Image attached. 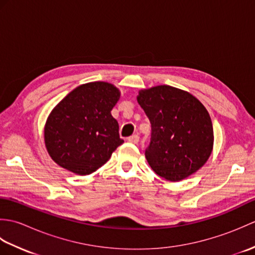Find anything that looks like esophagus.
Segmentation results:
<instances>
[{
    "instance_id": "1",
    "label": "esophagus",
    "mask_w": 255,
    "mask_h": 255,
    "mask_svg": "<svg viewBox=\"0 0 255 255\" xmlns=\"http://www.w3.org/2000/svg\"><path fill=\"white\" fill-rule=\"evenodd\" d=\"M127 140L129 142H131V143H138L139 142V136L138 134H132V136H130V137H128L127 138Z\"/></svg>"
}]
</instances>
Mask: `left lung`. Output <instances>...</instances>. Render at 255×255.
<instances>
[{"instance_id":"obj_1","label":"left lung","mask_w":255,"mask_h":255,"mask_svg":"<svg viewBox=\"0 0 255 255\" xmlns=\"http://www.w3.org/2000/svg\"><path fill=\"white\" fill-rule=\"evenodd\" d=\"M139 105L151 124L145 159L156 174L178 182L198 171L213 151L214 129L205 106L170 85L139 91Z\"/></svg>"}]
</instances>
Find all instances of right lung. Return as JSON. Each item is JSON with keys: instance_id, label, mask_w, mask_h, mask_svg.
<instances>
[{"instance_id": "add662e5", "label": "right lung", "mask_w": 255, "mask_h": 255, "mask_svg": "<svg viewBox=\"0 0 255 255\" xmlns=\"http://www.w3.org/2000/svg\"><path fill=\"white\" fill-rule=\"evenodd\" d=\"M121 92L111 83L78 86L51 111L45 125V144L51 159L78 175L95 172L124 140L112 116Z\"/></svg>"}]
</instances>
